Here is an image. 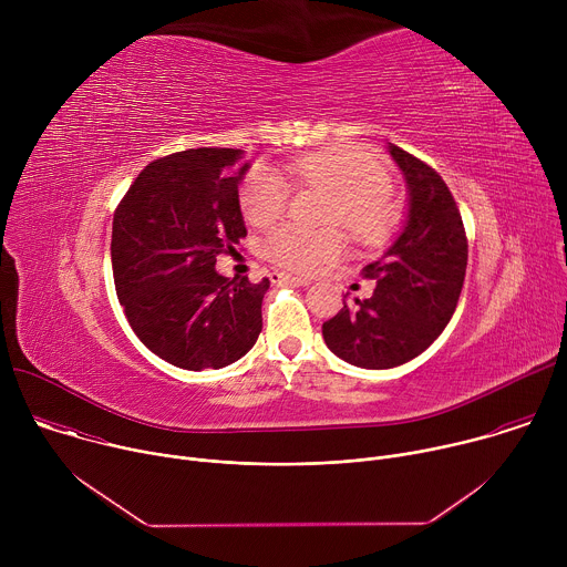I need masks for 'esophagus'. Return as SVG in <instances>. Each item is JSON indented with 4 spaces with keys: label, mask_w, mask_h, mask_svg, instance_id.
<instances>
[{
    "label": "esophagus",
    "mask_w": 567,
    "mask_h": 567,
    "mask_svg": "<svg viewBox=\"0 0 567 567\" xmlns=\"http://www.w3.org/2000/svg\"><path fill=\"white\" fill-rule=\"evenodd\" d=\"M269 278H271V282H291V285H300V287L309 285L307 278H300V276H293L287 271H274Z\"/></svg>",
    "instance_id": "esophagus-1"
}]
</instances>
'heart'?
<instances>
[{
	"instance_id": "1",
	"label": "heart",
	"mask_w": 567,
	"mask_h": 567,
	"mask_svg": "<svg viewBox=\"0 0 567 567\" xmlns=\"http://www.w3.org/2000/svg\"><path fill=\"white\" fill-rule=\"evenodd\" d=\"M298 184L334 193L330 219L341 221L357 239L377 245L392 235L401 219L392 195V179L381 161L363 147L337 145L289 161ZM291 184L271 166L258 164L239 186V206L256 226L276 221L289 206ZM346 235L341 228L311 230L287 221L265 239V256L289 271L311 274L341 258Z\"/></svg>"
}]
</instances>
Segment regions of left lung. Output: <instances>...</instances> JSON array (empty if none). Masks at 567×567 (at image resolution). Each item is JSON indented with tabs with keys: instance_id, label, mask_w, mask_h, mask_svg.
Listing matches in <instances>:
<instances>
[{
	"instance_id": "1",
	"label": "left lung",
	"mask_w": 567,
	"mask_h": 567,
	"mask_svg": "<svg viewBox=\"0 0 567 567\" xmlns=\"http://www.w3.org/2000/svg\"><path fill=\"white\" fill-rule=\"evenodd\" d=\"M409 186V217L394 245L363 278L370 298L343 300L322 322V339L343 361L385 370L420 357L449 326L466 274L468 245L457 204L444 179L422 158L388 145Z\"/></svg>"
}]
</instances>
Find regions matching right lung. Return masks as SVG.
I'll return each mask as SVG.
<instances>
[{
    "instance_id": "right-lung-1",
    "label": "right lung",
    "mask_w": 567,
    "mask_h": 567,
    "mask_svg": "<svg viewBox=\"0 0 567 567\" xmlns=\"http://www.w3.org/2000/svg\"><path fill=\"white\" fill-rule=\"evenodd\" d=\"M241 150L197 147L154 158L121 199L112 224L116 296L141 343L184 370L224 368L262 332L269 278L215 271L247 226L237 186Z\"/></svg>"
}]
</instances>
